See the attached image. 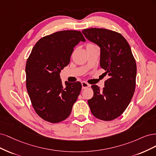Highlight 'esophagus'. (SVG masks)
<instances>
[{
	"mask_svg": "<svg viewBox=\"0 0 156 156\" xmlns=\"http://www.w3.org/2000/svg\"><path fill=\"white\" fill-rule=\"evenodd\" d=\"M82 89H86V88L90 87V85L89 83H87V82H82Z\"/></svg>",
	"mask_w": 156,
	"mask_h": 156,
	"instance_id": "34e87169",
	"label": "esophagus"
}]
</instances>
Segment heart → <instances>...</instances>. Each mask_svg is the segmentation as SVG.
I'll list each match as a JSON object with an SVG mask.
<instances>
[{
    "label": "heart",
    "instance_id": "heart-1",
    "mask_svg": "<svg viewBox=\"0 0 156 156\" xmlns=\"http://www.w3.org/2000/svg\"><path fill=\"white\" fill-rule=\"evenodd\" d=\"M91 44H91V43H89V44H87V45H91Z\"/></svg>",
    "mask_w": 156,
    "mask_h": 156
}]
</instances>
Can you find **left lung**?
Returning a JSON list of instances; mask_svg holds the SVG:
<instances>
[{"mask_svg": "<svg viewBox=\"0 0 156 156\" xmlns=\"http://www.w3.org/2000/svg\"><path fill=\"white\" fill-rule=\"evenodd\" d=\"M82 33L100 47V67L109 76L102 90L97 85H92L94 94L88 104L95 117L109 121L124 113L133 97L136 62L128 41L120 33L97 28L84 29Z\"/></svg>", "mask_w": 156, "mask_h": 156, "instance_id": "obj_1", "label": "left lung"}]
</instances>
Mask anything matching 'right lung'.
Listing matches in <instances>:
<instances>
[{
    "label": "right lung",
    "mask_w": 156,
    "mask_h": 156,
    "mask_svg": "<svg viewBox=\"0 0 156 156\" xmlns=\"http://www.w3.org/2000/svg\"><path fill=\"white\" fill-rule=\"evenodd\" d=\"M80 41H85L80 31L56 32L40 39L27 59L26 85L30 99L35 112L49 122L66 119L81 91L80 82L66 81L63 86L59 76Z\"/></svg>",
    "instance_id": "obj_1"
}]
</instances>
